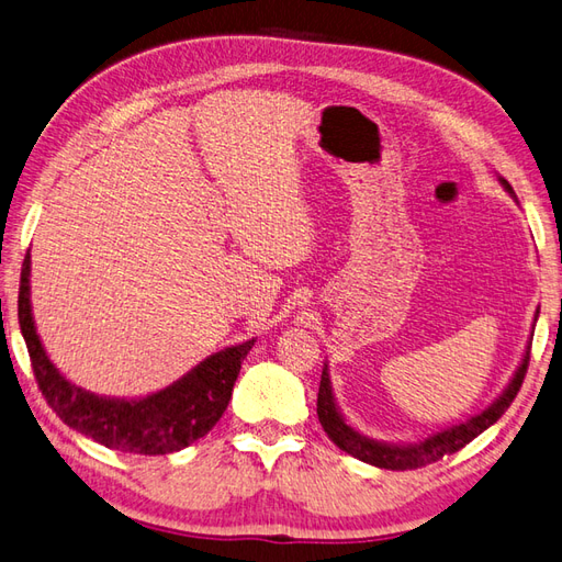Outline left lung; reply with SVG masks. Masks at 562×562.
<instances>
[{"instance_id":"8db88e82","label":"left lung","mask_w":562,"mask_h":562,"mask_svg":"<svg viewBox=\"0 0 562 562\" xmlns=\"http://www.w3.org/2000/svg\"><path fill=\"white\" fill-rule=\"evenodd\" d=\"M501 183L505 186L508 193H513V188H510L508 181H501ZM529 355H531V344L527 346L525 360H522V364H519V369L515 372L508 389H505L501 398L491 407H486L482 415H476L468 422L458 424V427H450V429L436 434V436H429V439H424L419 443H409V446L379 443V441H369L355 429H350L346 419L340 417L338 407L334 403L331 381H328L326 367L322 372V384H319V395H317V417H319L328 439H331L340 450H346V453L352 456V458L374 464V468H384V470H419V468H427V464H431V462H439L443 456L458 453L460 448H464L470 441H474L479 434L486 431L491 424L501 419V415L515 401L519 386H522L527 367H529Z\"/></svg>"}]
</instances>
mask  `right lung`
<instances>
[{
    "label": "right lung",
    "mask_w": 562,
    "mask_h": 562,
    "mask_svg": "<svg viewBox=\"0 0 562 562\" xmlns=\"http://www.w3.org/2000/svg\"><path fill=\"white\" fill-rule=\"evenodd\" d=\"M31 255H25L19 285V324L31 367L47 405L68 427L121 453L167 456L202 439L228 407L245 355L255 340L226 348L200 362L173 386L138 401H109L76 389L49 362L35 334L29 297Z\"/></svg>",
    "instance_id": "add662e5"
}]
</instances>
